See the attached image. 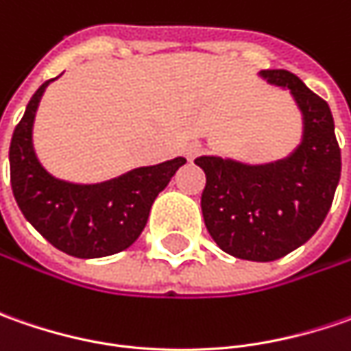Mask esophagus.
<instances>
[{
  "instance_id": "esophagus-1",
  "label": "esophagus",
  "mask_w": 351,
  "mask_h": 351,
  "mask_svg": "<svg viewBox=\"0 0 351 351\" xmlns=\"http://www.w3.org/2000/svg\"><path fill=\"white\" fill-rule=\"evenodd\" d=\"M183 154L187 156L189 160H193L197 156L201 154V144L199 142H191V144H187L185 148H183Z\"/></svg>"
}]
</instances>
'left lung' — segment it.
Here are the masks:
<instances>
[{
	"label": "left lung",
	"instance_id": "obj_1",
	"mask_svg": "<svg viewBox=\"0 0 351 351\" xmlns=\"http://www.w3.org/2000/svg\"><path fill=\"white\" fill-rule=\"evenodd\" d=\"M287 88L303 113V141L283 160L248 166L201 156L207 183L201 195L205 226L226 254L250 262L287 256L324 223L340 182V146L330 107L287 70H262Z\"/></svg>",
	"mask_w": 351,
	"mask_h": 351
}]
</instances>
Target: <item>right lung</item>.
Returning <instances> with one entry per match:
<instances>
[{
  "mask_svg": "<svg viewBox=\"0 0 351 351\" xmlns=\"http://www.w3.org/2000/svg\"><path fill=\"white\" fill-rule=\"evenodd\" d=\"M50 82L34 91L9 146L11 189L25 219L48 242L74 258H103L127 250L146 226L150 207L185 158L130 169L115 180L80 185L56 180L33 148L36 107Z\"/></svg>",
  "mask_w": 351,
  "mask_h": 351,
  "instance_id": "obj_1",
  "label": "right lung"
}]
</instances>
